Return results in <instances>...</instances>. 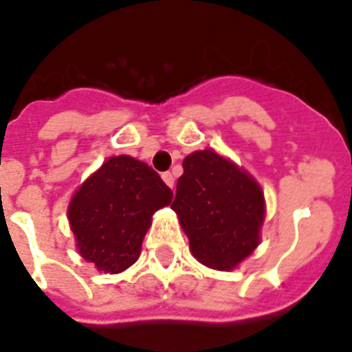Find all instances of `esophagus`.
Returning a JSON list of instances; mask_svg holds the SVG:
<instances>
[{
  "instance_id": "34e87169",
  "label": "esophagus",
  "mask_w": 352,
  "mask_h": 352,
  "mask_svg": "<svg viewBox=\"0 0 352 352\" xmlns=\"http://www.w3.org/2000/svg\"><path fill=\"white\" fill-rule=\"evenodd\" d=\"M162 181L166 182V184L170 186L171 190H173V184H175V179H173V175H171L170 171H166V173H162Z\"/></svg>"
}]
</instances>
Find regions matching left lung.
I'll use <instances>...</instances> for the list:
<instances>
[{
  "label": "left lung",
  "mask_w": 352,
  "mask_h": 352,
  "mask_svg": "<svg viewBox=\"0 0 352 352\" xmlns=\"http://www.w3.org/2000/svg\"><path fill=\"white\" fill-rule=\"evenodd\" d=\"M182 168L171 210L191 253L208 267L233 270L260 242L264 191L248 171L213 150L193 151Z\"/></svg>",
  "instance_id": "1"
}]
</instances>
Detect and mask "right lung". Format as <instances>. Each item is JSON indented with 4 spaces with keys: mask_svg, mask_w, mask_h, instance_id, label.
Listing matches in <instances>:
<instances>
[{
    "mask_svg": "<svg viewBox=\"0 0 352 352\" xmlns=\"http://www.w3.org/2000/svg\"><path fill=\"white\" fill-rule=\"evenodd\" d=\"M171 199L170 188L146 162L130 155L110 157L68 204L79 255L104 273L128 270L141 255L153 213Z\"/></svg>",
    "mask_w": 352,
    "mask_h": 352,
    "instance_id": "right-lung-1",
    "label": "right lung"
}]
</instances>
